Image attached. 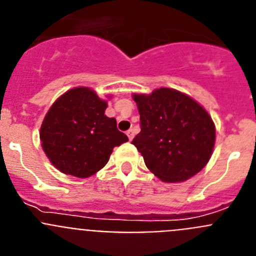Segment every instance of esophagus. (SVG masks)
Returning <instances> with one entry per match:
<instances>
[{"instance_id":"1","label":"esophagus","mask_w":256,"mask_h":256,"mask_svg":"<svg viewBox=\"0 0 256 256\" xmlns=\"http://www.w3.org/2000/svg\"><path fill=\"white\" fill-rule=\"evenodd\" d=\"M126 136H128V138H130V141H132L133 137H134V130H128V132H126Z\"/></svg>"}]
</instances>
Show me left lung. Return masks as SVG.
<instances>
[{"label":"left lung","instance_id":"left-lung-1","mask_svg":"<svg viewBox=\"0 0 256 256\" xmlns=\"http://www.w3.org/2000/svg\"><path fill=\"white\" fill-rule=\"evenodd\" d=\"M141 132L132 144L144 164L162 182H182L194 177L212 158L216 126L212 116L192 97L162 87L150 94H133Z\"/></svg>","mask_w":256,"mask_h":256}]
</instances>
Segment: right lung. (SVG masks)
<instances>
[{"label": "right lung", "mask_w": 256, "mask_h": 256, "mask_svg": "<svg viewBox=\"0 0 256 256\" xmlns=\"http://www.w3.org/2000/svg\"><path fill=\"white\" fill-rule=\"evenodd\" d=\"M108 102L94 90L76 87L52 104L40 126L42 148L54 166L78 178L102 169L112 148L128 141L108 118Z\"/></svg>", "instance_id": "add662e5"}]
</instances>
